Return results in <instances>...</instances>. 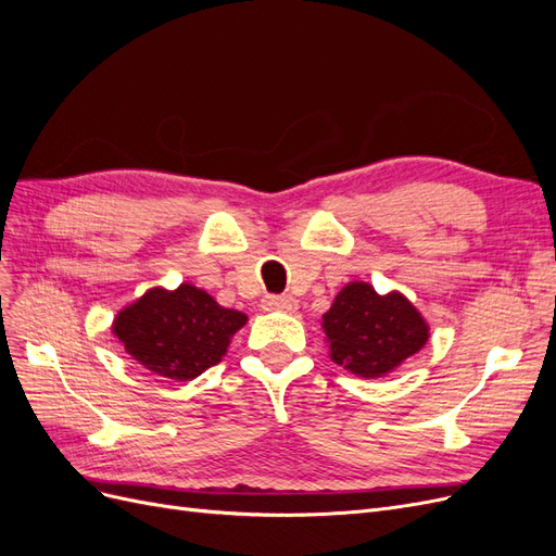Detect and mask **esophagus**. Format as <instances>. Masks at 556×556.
Listing matches in <instances>:
<instances>
[{"mask_svg": "<svg viewBox=\"0 0 556 556\" xmlns=\"http://www.w3.org/2000/svg\"><path fill=\"white\" fill-rule=\"evenodd\" d=\"M262 308L264 311H278V313H292L296 311V299L288 296V294H274V296H264L262 299Z\"/></svg>", "mask_w": 556, "mask_h": 556, "instance_id": "1", "label": "esophagus"}]
</instances>
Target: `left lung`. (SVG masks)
Instances as JSON below:
<instances>
[{"mask_svg":"<svg viewBox=\"0 0 556 556\" xmlns=\"http://www.w3.org/2000/svg\"><path fill=\"white\" fill-rule=\"evenodd\" d=\"M329 357L359 378H382L429 341V325L399 290L378 294L374 285L352 280L323 315Z\"/></svg>","mask_w":556,"mask_h":556,"instance_id":"left-lung-1","label":"left lung"}]
</instances>
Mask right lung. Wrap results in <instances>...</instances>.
<instances>
[{
	"instance_id": "obj_1",
	"label": "right lung",
	"mask_w": 556,
	"mask_h": 556,
	"mask_svg": "<svg viewBox=\"0 0 556 556\" xmlns=\"http://www.w3.org/2000/svg\"><path fill=\"white\" fill-rule=\"evenodd\" d=\"M248 315L225 308L201 288H150L117 311L111 331L127 355L166 380H194L227 355Z\"/></svg>"
}]
</instances>
